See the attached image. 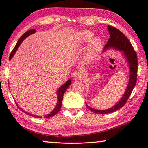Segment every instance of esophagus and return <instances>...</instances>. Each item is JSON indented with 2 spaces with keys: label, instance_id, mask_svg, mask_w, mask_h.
<instances>
[{
  "label": "esophagus",
  "instance_id": "34e87169",
  "mask_svg": "<svg viewBox=\"0 0 148 148\" xmlns=\"http://www.w3.org/2000/svg\"><path fill=\"white\" fill-rule=\"evenodd\" d=\"M82 77V73L79 71H75L72 74V78L73 80L80 79Z\"/></svg>",
  "mask_w": 148,
  "mask_h": 148
}]
</instances>
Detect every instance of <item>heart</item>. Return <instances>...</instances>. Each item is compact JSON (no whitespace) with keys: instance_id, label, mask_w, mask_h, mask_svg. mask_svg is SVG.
I'll return each mask as SVG.
<instances>
[{"instance_id":"b5f03b06","label":"heart","mask_w":148,"mask_h":148,"mask_svg":"<svg viewBox=\"0 0 148 148\" xmlns=\"http://www.w3.org/2000/svg\"><path fill=\"white\" fill-rule=\"evenodd\" d=\"M79 42L82 44L88 43L90 41L86 52V58L88 60H92L96 56L102 45V40L100 37H94V33L90 30H82L78 34Z\"/></svg>"}]
</instances>
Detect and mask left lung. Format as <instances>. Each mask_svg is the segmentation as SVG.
Masks as SVG:
<instances>
[{
  "label": "left lung",
  "mask_w": 148,
  "mask_h": 148,
  "mask_svg": "<svg viewBox=\"0 0 148 148\" xmlns=\"http://www.w3.org/2000/svg\"><path fill=\"white\" fill-rule=\"evenodd\" d=\"M108 29L110 38L105 45L103 49V52H106L107 50L109 49H114L119 52H123V57L127 61L129 68V78L127 89L123 94L122 98L111 108L106 109V110H98V109L93 108L86 104L87 107L92 112L96 113V114L111 113L123 107L130 96L137 82V57L136 52H135L130 42L122 32L117 29L116 28L110 25H108Z\"/></svg>",
  "instance_id": "obj_1"
}]
</instances>
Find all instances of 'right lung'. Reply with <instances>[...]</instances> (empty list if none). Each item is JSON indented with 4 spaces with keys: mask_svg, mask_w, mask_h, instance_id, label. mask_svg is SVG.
Here are the masks:
<instances>
[{
    "mask_svg": "<svg viewBox=\"0 0 148 148\" xmlns=\"http://www.w3.org/2000/svg\"><path fill=\"white\" fill-rule=\"evenodd\" d=\"M35 32H36V30L35 29H30V30H29V31L26 32L25 34H23V35H22L21 37L19 38V40H18L17 43L15 45V48H13V51L11 52V54H10L9 60H11V58H13V56H14V54H15L16 51H17V50L18 48L19 47L20 44L22 43V42H23V40H25L26 38H27L29 36L34 34V33H35ZM71 80L69 79V80L66 81V82L64 83L63 85H62V86H60L59 88H58V90H57V93H56V94H57V103H56V105L55 108H54V110H52L51 112H50L49 114H46V115H44V118L48 119V118H50V117H51V116H54V115L56 114V113L58 112V111L60 110V108H61L62 101V98H63V95L64 94V92H66V89H67L69 88V86L70 85H71ZM15 104H17V106L18 107H19V106H18V104L16 102H15ZM19 109H21V110L22 111V112H25V114H29V115H30V116H33V117H36V118H42V116H38V115L32 114H31V113L27 112H26V111L22 110L21 108H19Z\"/></svg>",
    "mask_w": 148,
    "mask_h": 148,
    "instance_id": "right-lung-1",
    "label": "right lung"
}]
</instances>
